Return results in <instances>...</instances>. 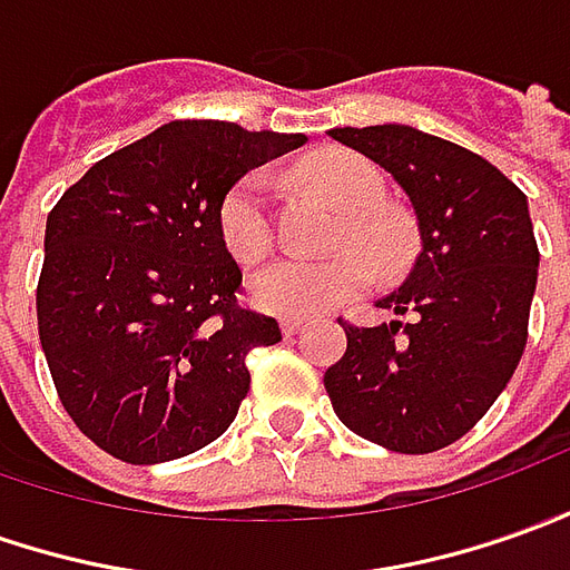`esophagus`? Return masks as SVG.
<instances>
[{
	"instance_id": "1",
	"label": "esophagus",
	"mask_w": 570,
	"mask_h": 570,
	"mask_svg": "<svg viewBox=\"0 0 570 570\" xmlns=\"http://www.w3.org/2000/svg\"><path fill=\"white\" fill-rule=\"evenodd\" d=\"M302 327H305V324H302L299 317H284V321H281V331H284L286 340H293L296 334H302Z\"/></svg>"
}]
</instances>
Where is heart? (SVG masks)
<instances>
[{
	"label": "heart",
	"mask_w": 570,
	"mask_h": 570,
	"mask_svg": "<svg viewBox=\"0 0 570 570\" xmlns=\"http://www.w3.org/2000/svg\"><path fill=\"white\" fill-rule=\"evenodd\" d=\"M312 177L331 193V199L343 212H350L334 246L362 243L365 249L377 255H386L396 246L393 220L377 212L386 199V180L371 161L358 155H331L315 165ZM271 196H274V184L268 171H246L220 196L218 215H215L218 236L224 249L243 265L265 258L274 246ZM371 284H374V268L367 255L358 249H343L327 258L274 262L253 274L249 299L255 308L268 315L317 317L358 296Z\"/></svg>",
	"instance_id": "b5f03b06"
}]
</instances>
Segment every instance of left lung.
Wrapping results in <instances>:
<instances>
[{
	"label": "left lung",
	"mask_w": 570,
	"mask_h": 570,
	"mask_svg": "<svg viewBox=\"0 0 570 570\" xmlns=\"http://www.w3.org/2000/svg\"><path fill=\"white\" fill-rule=\"evenodd\" d=\"M327 134L409 196L417 258L377 299L412 321L343 324L346 352L324 390L352 433L405 455L436 452L487 415L521 362L540 268L528 196L478 153L405 124Z\"/></svg>",
	"instance_id": "1"
}]
</instances>
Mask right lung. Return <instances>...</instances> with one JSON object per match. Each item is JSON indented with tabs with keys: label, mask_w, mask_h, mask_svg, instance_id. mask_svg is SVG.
I'll list each match as a JSON object with an SVG mask.
<instances>
[{
	"label": "right lung",
	"mask_w": 570,
	"mask_h": 570,
	"mask_svg": "<svg viewBox=\"0 0 570 570\" xmlns=\"http://www.w3.org/2000/svg\"><path fill=\"white\" fill-rule=\"evenodd\" d=\"M305 139L171 121L96 161L49 212L40 343L65 412L108 455L171 462L230 428L246 355L281 327L236 305L243 274L215 215L236 177Z\"/></svg>",
	"instance_id": "1"
}]
</instances>
